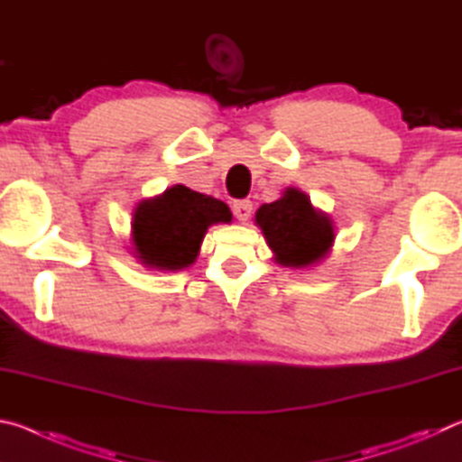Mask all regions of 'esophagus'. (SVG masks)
I'll list each match as a JSON object with an SVG mask.
<instances>
[{"label":"esophagus","instance_id":"obj_1","mask_svg":"<svg viewBox=\"0 0 462 462\" xmlns=\"http://www.w3.org/2000/svg\"><path fill=\"white\" fill-rule=\"evenodd\" d=\"M232 212L240 222H246L250 214H253V201H250V199H236L232 203Z\"/></svg>","mask_w":462,"mask_h":462}]
</instances>
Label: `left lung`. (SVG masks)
<instances>
[{"label":"left lung","instance_id":"8db88e82","mask_svg":"<svg viewBox=\"0 0 462 462\" xmlns=\"http://www.w3.org/2000/svg\"><path fill=\"white\" fill-rule=\"evenodd\" d=\"M256 224L283 267L314 264L324 259L334 242L330 217L316 212L308 195L297 189H287L283 198L261 206Z\"/></svg>","mask_w":462,"mask_h":462}]
</instances>
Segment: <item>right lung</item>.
I'll return each mask as SVG.
<instances>
[{
	"label": "right lung",
	"mask_w": 462,
	"mask_h": 462,
	"mask_svg": "<svg viewBox=\"0 0 462 462\" xmlns=\"http://www.w3.org/2000/svg\"><path fill=\"white\" fill-rule=\"evenodd\" d=\"M230 220V208L224 201L185 185L171 187L159 198L138 203L132 220L136 259L165 271L189 267L209 226Z\"/></svg>",
	"instance_id": "obj_1"
}]
</instances>
